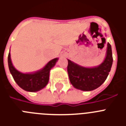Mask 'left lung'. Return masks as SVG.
Here are the masks:
<instances>
[{
	"instance_id": "1",
	"label": "left lung",
	"mask_w": 126,
	"mask_h": 126,
	"mask_svg": "<svg viewBox=\"0 0 126 126\" xmlns=\"http://www.w3.org/2000/svg\"><path fill=\"white\" fill-rule=\"evenodd\" d=\"M68 61L67 73L70 82L75 88L82 91H92L100 86L106 80L112 67L113 57L110 44L107 43L105 59L98 67H84Z\"/></svg>"
}]
</instances>
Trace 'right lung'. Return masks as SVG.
<instances>
[{
	"label": "right lung",
	"mask_w": 126,
	"mask_h": 126,
	"mask_svg": "<svg viewBox=\"0 0 126 126\" xmlns=\"http://www.w3.org/2000/svg\"><path fill=\"white\" fill-rule=\"evenodd\" d=\"M57 60L58 58L51 60L42 69L36 73L24 74L14 68L11 62V54L9 53V69L14 81L19 87L27 92H38L47 84L49 80L50 71L55 65Z\"/></svg>",
	"instance_id": "right-lung-1"
}]
</instances>
